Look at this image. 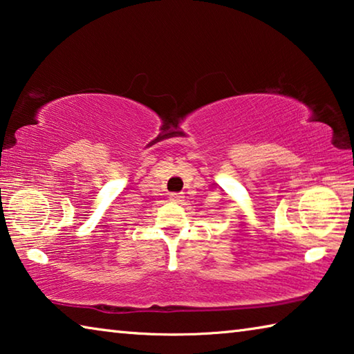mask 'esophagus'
<instances>
[{
    "label": "esophagus",
    "mask_w": 354,
    "mask_h": 354,
    "mask_svg": "<svg viewBox=\"0 0 354 354\" xmlns=\"http://www.w3.org/2000/svg\"><path fill=\"white\" fill-rule=\"evenodd\" d=\"M169 198H170V201H175V203H179V201H183V198H184V196H183V194H176V192H173V194H170V196H169Z\"/></svg>",
    "instance_id": "esophagus-1"
}]
</instances>
